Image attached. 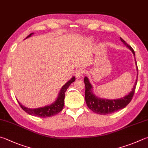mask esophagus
<instances>
[{"mask_svg": "<svg viewBox=\"0 0 148 148\" xmlns=\"http://www.w3.org/2000/svg\"><path fill=\"white\" fill-rule=\"evenodd\" d=\"M85 70L84 69L82 68V69H78L76 72V77H77V78L83 77V76L85 74Z\"/></svg>", "mask_w": 148, "mask_h": 148, "instance_id": "obj_1", "label": "esophagus"}]
</instances>
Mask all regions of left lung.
<instances>
[{
    "instance_id": "left-lung-1",
    "label": "left lung",
    "mask_w": 148,
    "mask_h": 148,
    "mask_svg": "<svg viewBox=\"0 0 148 148\" xmlns=\"http://www.w3.org/2000/svg\"><path fill=\"white\" fill-rule=\"evenodd\" d=\"M121 41L123 42L126 47H128L132 51L133 53L135 55V52L130 45H129L124 40L120 37ZM136 65L137 66L136 61ZM138 69V67H137ZM84 83L85 85V101L87 106L91 111L96 112L99 114H108L112 113L120 109H123L127 105L130 103L133 97L134 93H135L136 83H137V79L134 85L133 88L131 92L126 95L124 97L117 100H107V99H101L100 98L96 97L92 92V85L88 81L87 77H84Z\"/></svg>"
}]
</instances>
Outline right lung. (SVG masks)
<instances>
[{
    "mask_svg": "<svg viewBox=\"0 0 148 148\" xmlns=\"http://www.w3.org/2000/svg\"><path fill=\"white\" fill-rule=\"evenodd\" d=\"M32 34H33V33L29 34V36L26 37V39L30 37ZM75 80H76V77H72V78H71V79H70L68 82L66 83L63 86L60 91V93H59L57 100L55 101V102H53V103L51 104L50 106H47L43 107H40V108L37 109H29L22 106V105L18 101V104H19L20 107L26 112V113L32 115V116H36L41 118L52 116L53 115L57 114L60 111H62L64 106V102H65V92L66 91L67 88H69L70 85H71L72 82H74Z\"/></svg>",
    "mask_w": 148,
    "mask_h": 148,
    "instance_id": "obj_1",
    "label": "right lung"
}]
</instances>
